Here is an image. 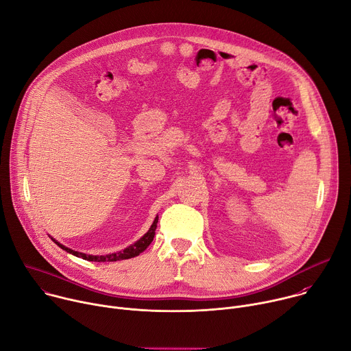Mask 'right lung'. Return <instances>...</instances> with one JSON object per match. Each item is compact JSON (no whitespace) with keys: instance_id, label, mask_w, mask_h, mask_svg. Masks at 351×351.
I'll list each match as a JSON object with an SVG mask.
<instances>
[{"instance_id":"right-lung-1","label":"right lung","mask_w":351,"mask_h":351,"mask_svg":"<svg viewBox=\"0 0 351 351\" xmlns=\"http://www.w3.org/2000/svg\"><path fill=\"white\" fill-rule=\"evenodd\" d=\"M157 223H158V217L154 219L152 228H149V230L140 239L137 240L134 244L126 247L125 250H122V252L119 253H114V254H108V256H86L83 253H77V252H73V250L60 244L58 241H56L62 250H65V252L79 257V258H83V260H87V261H94V263H111V261H119V260H128V258H133L136 256H138L140 253H143L144 250L149 245V243L153 241L154 239V234H156V229H157Z\"/></svg>"}]
</instances>
